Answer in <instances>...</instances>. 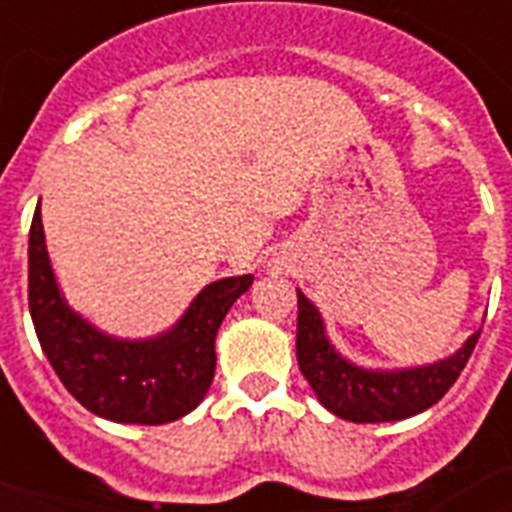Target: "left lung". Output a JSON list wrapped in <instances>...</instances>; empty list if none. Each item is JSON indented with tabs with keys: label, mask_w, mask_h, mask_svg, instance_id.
Here are the masks:
<instances>
[{
	"label": "left lung",
	"mask_w": 512,
	"mask_h": 512,
	"mask_svg": "<svg viewBox=\"0 0 512 512\" xmlns=\"http://www.w3.org/2000/svg\"><path fill=\"white\" fill-rule=\"evenodd\" d=\"M478 335L468 337L446 361L401 372L358 369L329 345L319 311L297 292V364L313 393L329 412L350 422L406 420L444 398L476 348Z\"/></svg>",
	"instance_id": "left-lung-1"
}]
</instances>
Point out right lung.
Listing matches in <instances>:
<instances>
[{"mask_svg": "<svg viewBox=\"0 0 512 512\" xmlns=\"http://www.w3.org/2000/svg\"><path fill=\"white\" fill-rule=\"evenodd\" d=\"M252 287L233 276L204 287L177 327L156 340H114L60 297L44 247L42 212L28 231V311L47 361L71 396L98 417L164 425L193 412L215 377V337L225 313Z\"/></svg>", "mask_w": 512, "mask_h": 512, "instance_id": "obj_1", "label": "right lung"}]
</instances>
